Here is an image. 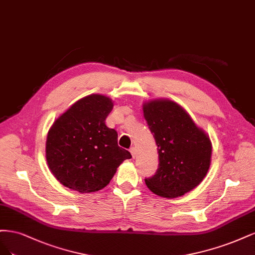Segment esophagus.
Listing matches in <instances>:
<instances>
[{
  "label": "esophagus",
  "instance_id": "obj_1",
  "mask_svg": "<svg viewBox=\"0 0 255 255\" xmlns=\"http://www.w3.org/2000/svg\"><path fill=\"white\" fill-rule=\"evenodd\" d=\"M130 152H131V154H132V157L135 158V155H136V149H135V147H131V148H130Z\"/></svg>",
  "mask_w": 255,
  "mask_h": 255
}]
</instances>
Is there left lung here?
<instances>
[{"label": "left lung", "mask_w": 255, "mask_h": 255, "mask_svg": "<svg viewBox=\"0 0 255 255\" xmlns=\"http://www.w3.org/2000/svg\"><path fill=\"white\" fill-rule=\"evenodd\" d=\"M144 118L158 146L159 168L145 179L149 190L164 198L191 192L207 176L212 158L209 134L181 106L167 98L143 104Z\"/></svg>", "instance_id": "8db88e82"}]
</instances>
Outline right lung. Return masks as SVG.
Here are the masks:
<instances>
[{
  "instance_id": "1",
  "label": "right lung",
  "mask_w": 255,
  "mask_h": 255,
  "mask_svg": "<svg viewBox=\"0 0 255 255\" xmlns=\"http://www.w3.org/2000/svg\"><path fill=\"white\" fill-rule=\"evenodd\" d=\"M113 108L110 97L80 98L57 119L47 132L45 158L53 176L65 187L93 193L106 187L118 167L131 158L118 145V132L106 126Z\"/></svg>"
}]
</instances>
